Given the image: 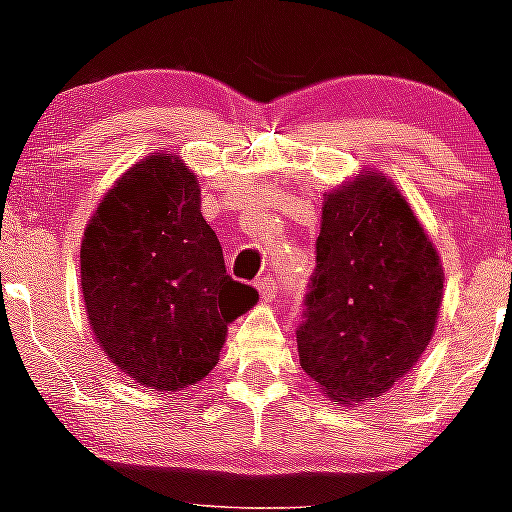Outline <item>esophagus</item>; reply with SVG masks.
<instances>
[{
	"instance_id": "esophagus-1",
	"label": "esophagus",
	"mask_w": 512,
	"mask_h": 512,
	"mask_svg": "<svg viewBox=\"0 0 512 512\" xmlns=\"http://www.w3.org/2000/svg\"><path fill=\"white\" fill-rule=\"evenodd\" d=\"M255 285H257V290H260L262 300H272V297L277 295V282H275V277H272V275L260 277V280H257Z\"/></svg>"
}]
</instances>
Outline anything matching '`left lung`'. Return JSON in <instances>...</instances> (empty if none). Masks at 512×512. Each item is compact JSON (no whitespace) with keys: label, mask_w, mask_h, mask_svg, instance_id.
<instances>
[{"label":"left lung","mask_w":512,"mask_h":512,"mask_svg":"<svg viewBox=\"0 0 512 512\" xmlns=\"http://www.w3.org/2000/svg\"><path fill=\"white\" fill-rule=\"evenodd\" d=\"M297 327L300 365L335 405L380 398L430 345L443 262L382 172L327 192Z\"/></svg>","instance_id":"obj_1"}]
</instances>
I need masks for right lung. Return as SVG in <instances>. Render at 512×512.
I'll return each instance as SVG.
<instances>
[{
  "label": "right lung",
  "instance_id": "add662e5",
  "mask_svg": "<svg viewBox=\"0 0 512 512\" xmlns=\"http://www.w3.org/2000/svg\"><path fill=\"white\" fill-rule=\"evenodd\" d=\"M82 295L104 355L132 380L177 393L220 362L227 325L257 302L232 280L200 210V182L152 152L102 197L82 237Z\"/></svg>",
  "mask_w": 512,
  "mask_h": 512
}]
</instances>
